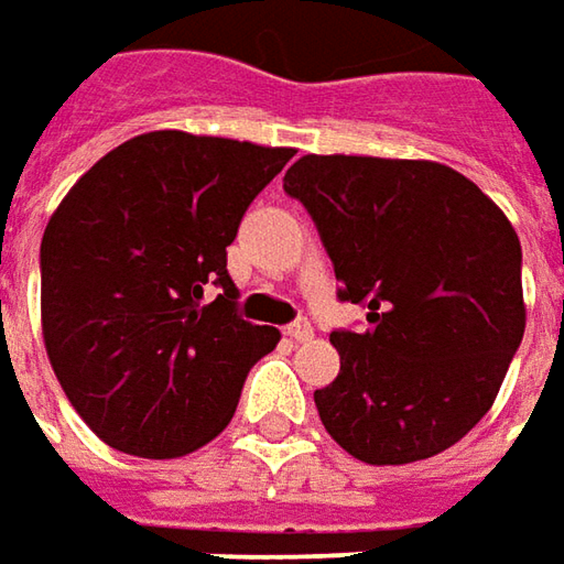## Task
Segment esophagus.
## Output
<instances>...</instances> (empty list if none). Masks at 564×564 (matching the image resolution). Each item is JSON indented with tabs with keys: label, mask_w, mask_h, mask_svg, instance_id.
<instances>
[{
	"label": "esophagus",
	"mask_w": 564,
	"mask_h": 564,
	"mask_svg": "<svg viewBox=\"0 0 564 564\" xmlns=\"http://www.w3.org/2000/svg\"><path fill=\"white\" fill-rule=\"evenodd\" d=\"M283 334L296 343L308 340V337H312V324H308V318H296L293 324H286V327H283Z\"/></svg>",
	"instance_id": "34e87169"
}]
</instances>
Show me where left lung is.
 Returning <instances> with one entry per match:
<instances>
[{
    "label": "left lung",
    "instance_id": "1",
    "mask_svg": "<svg viewBox=\"0 0 564 564\" xmlns=\"http://www.w3.org/2000/svg\"><path fill=\"white\" fill-rule=\"evenodd\" d=\"M340 281L368 308L334 330L340 375L315 390L321 424L368 465L449 449L490 412L524 337L521 243L468 177L437 162L302 155L283 177Z\"/></svg>",
    "mask_w": 564,
    "mask_h": 564
}]
</instances>
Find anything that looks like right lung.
<instances>
[{
	"mask_svg": "<svg viewBox=\"0 0 564 564\" xmlns=\"http://www.w3.org/2000/svg\"><path fill=\"white\" fill-rule=\"evenodd\" d=\"M290 159L152 130L102 155L55 208L40 246L43 340L70 405L111 449L177 458L230 424L249 368L281 334L240 318L227 246Z\"/></svg>",
	"mask_w": 564,
	"mask_h": 564,
	"instance_id": "right-lung-1",
	"label": "right lung"
}]
</instances>
